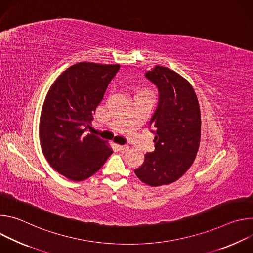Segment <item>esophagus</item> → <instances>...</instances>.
<instances>
[{
    "label": "esophagus",
    "instance_id": "obj_1",
    "mask_svg": "<svg viewBox=\"0 0 253 253\" xmlns=\"http://www.w3.org/2000/svg\"><path fill=\"white\" fill-rule=\"evenodd\" d=\"M115 147H116L117 150L120 151V152H125V151H127L128 148H129L127 145H121V144H115Z\"/></svg>",
    "mask_w": 253,
    "mask_h": 253
}]
</instances>
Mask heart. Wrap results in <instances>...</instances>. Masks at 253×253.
I'll list each match as a JSON object with an SVG mask.
<instances>
[{
    "label": "heart",
    "instance_id": "heart-1",
    "mask_svg": "<svg viewBox=\"0 0 253 253\" xmlns=\"http://www.w3.org/2000/svg\"><path fill=\"white\" fill-rule=\"evenodd\" d=\"M142 92H145V93H147V92H146V91H142Z\"/></svg>",
    "mask_w": 253,
    "mask_h": 253
}]
</instances>
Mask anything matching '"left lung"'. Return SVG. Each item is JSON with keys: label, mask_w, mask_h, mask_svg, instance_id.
I'll list each match as a JSON object with an SVG mask.
<instances>
[{"label": "left lung", "mask_w": 253, "mask_h": 253, "mask_svg": "<svg viewBox=\"0 0 253 253\" xmlns=\"http://www.w3.org/2000/svg\"><path fill=\"white\" fill-rule=\"evenodd\" d=\"M145 76L159 90V104L150 120L155 150L134 170L143 183L157 187L175 182L193 164L201 137V116L191 84L175 71L155 66Z\"/></svg>", "instance_id": "1"}]
</instances>
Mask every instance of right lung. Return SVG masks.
I'll use <instances>...</instances> for the list:
<instances>
[{"label":"right lung","instance_id":"obj_1","mask_svg":"<svg viewBox=\"0 0 253 253\" xmlns=\"http://www.w3.org/2000/svg\"><path fill=\"white\" fill-rule=\"evenodd\" d=\"M119 68V64L77 63L47 93L39 127L42 151L52 168L72 181L95 174L113 153L108 141L83 133Z\"/></svg>","mask_w":253,"mask_h":253}]
</instances>
